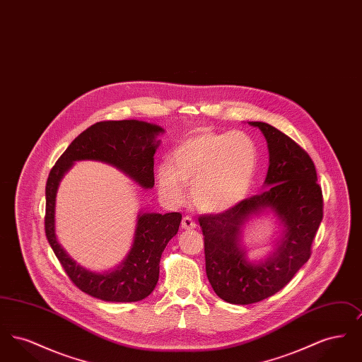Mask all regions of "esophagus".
Here are the masks:
<instances>
[{
    "mask_svg": "<svg viewBox=\"0 0 362 362\" xmlns=\"http://www.w3.org/2000/svg\"><path fill=\"white\" fill-rule=\"evenodd\" d=\"M197 226L195 224V221H192V218H189V217H183V220H182V228L183 229H194Z\"/></svg>",
    "mask_w": 362,
    "mask_h": 362,
    "instance_id": "34e87169",
    "label": "esophagus"
}]
</instances>
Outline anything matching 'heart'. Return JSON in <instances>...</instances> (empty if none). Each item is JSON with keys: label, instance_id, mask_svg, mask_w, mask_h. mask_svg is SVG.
<instances>
[{"label": "heart", "instance_id": "1", "mask_svg": "<svg viewBox=\"0 0 362 362\" xmlns=\"http://www.w3.org/2000/svg\"><path fill=\"white\" fill-rule=\"evenodd\" d=\"M171 157L173 164L161 163L156 173L163 197L177 205L192 185L194 204L207 213L240 204L258 171V146L243 132L192 133L173 148Z\"/></svg>", "mask_w": 362, "mask_h": 362}]
</instances>
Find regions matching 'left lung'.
Segmentation results:
<instances>
[{
  "mask_svg": "<svg viewBox=\"0 0 362 362\" xmlns=\"http://www.w3.org/2000/svg\"><path fill=\"white\" fill-rule=\"evenodd\" d=\"M258 127L269 149L264 187L220 214L199 217L205 236L206 276L213 291L230 304L248 305L279 292L308 262L323 218V195L315 164L292 138L264 122ZM272 212L283 226L275 251L252 261L242 244V229L254 216Z\"/></svg>",
  "mask_w": 362,
  "mask_h": 362,
  "instance_id": "1",
  "label": "left lung"
}]
</instances>
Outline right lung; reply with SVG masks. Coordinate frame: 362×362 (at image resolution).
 <instances>
[{
  "instance_id": "1",
  "label": "right lung",
  "mask_w": 362,
  "mask_h": 362,
  "mask_svg": "<svg viewBox=\"0 0 362 362\" xmlns=\"http://www.w3.org/2000/svg\"><path fill=\"white\" fill-rule=\"evenodd\" d=\"M163 133L164 129L158 124L136 119L98 122L73 139L50 171L46 183L45 217L47 240L71 282L95 298L133 303L153 292L158 281L161 254L177 233L182 214L139 211L127 257L112 270L90 272L70 258L57 240L55 201L59 183L76 161L92 160L118 168L141 189H153V156L160 145L157 136Z\"/></svg>"
}]
</instances>
